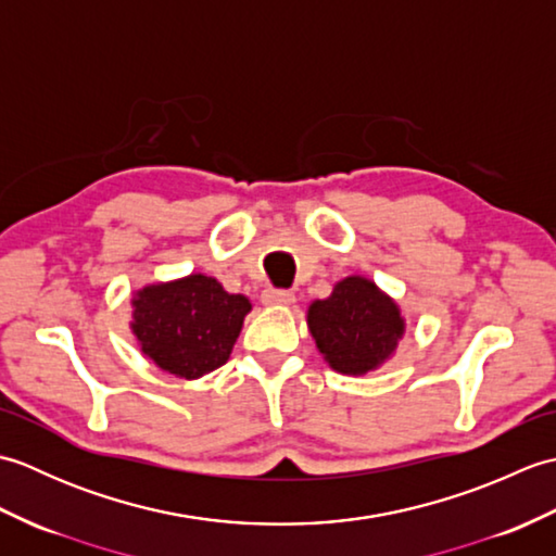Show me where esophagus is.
Here are the masks:
<instances>
[{
	"label": "esophagus",
	"instance_id": "esophagus-1",
	"mask_svg": "<svg viewBox=\"0 0 556 556\" xmlns=\"http://www.w3.org/2000/svg\"><path fill=\"white\" fill-rule=\"evenodd\" d=\"M260 301H263L265 305H291L293 301H296V296H293V291L265 289L263 296H260Z\"/></svg>",
	"mask_w": 556,
	"mask_h": 556
}]
</instances>
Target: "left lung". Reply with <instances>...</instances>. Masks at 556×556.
<instances>
[{
	"label": "left lung",
	"instance_id": "obj_1",
	"mask_svg": "<svg viewBox=\"0 0 556 556\" xmlns=\"http://www.w3.org/2000/svg\"><path fill=\"white\" fill-rule=\"evenodd\" d=\"M305 323L329 368L353 377L382 368L406 334L399 303L361 275L339 279L327 299H315Z\"/></svg>",
	"mask_w": 556,
	"mask_h": 556
}]
</instances>
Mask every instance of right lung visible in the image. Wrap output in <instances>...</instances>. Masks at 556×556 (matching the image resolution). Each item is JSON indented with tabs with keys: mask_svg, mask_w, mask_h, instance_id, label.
<instances>
[{
	"mask_svg": "<svg viewBox=\"0 0 556 556\" xmlns=\"http://www.w3.org/2000/svg\"><path fill=\"white\" fill-rule=\"evenodd\" d=\"M251 301L215 277L186 275L134 291L131 332L146 358L179 380H198L231 356Z\"/></svg>",
	"mask_w": 556,
	"mask_h": 556,
	"instance_id": "1",
	"label": "right lung"
}]
</instances>
